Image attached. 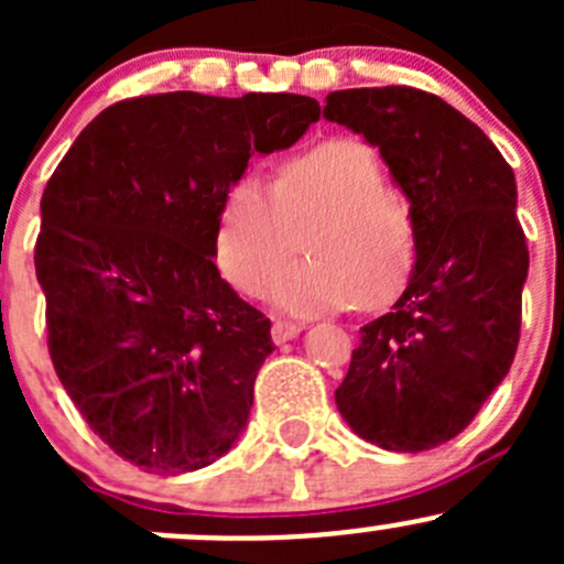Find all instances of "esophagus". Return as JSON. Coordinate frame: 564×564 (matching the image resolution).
Returning <instances> with one entry per match:
<instances>
[{"instance_id":"obj_1","label":"esophagus","mask_w":564,"mask_h":564,"mask_svg":"<svg viewBox=\"0 0 564 564\" xmlns=\"http://www.w3.org/2000/svg\"><path fill=\"white\" fill-rule=\"evenodd\" d=\"M303 333V324H294V322H275L272 324V340H275L278 346L286 344V340L297 338V335Z\"/></svg>"}]
</instances>
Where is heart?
Wrapping results in <instances>:
<instances>
[{
	"instance_id": "obj_1",
	"label": "heart",
	"mask_w": 564,
	"mask_h": 564,
	"mask_svg": "<svg viewBox=\"0 0 564 564\" xmlns=\"http://www.w3.org/2000/svg\"><path fill=\"white\" fill-rule=\"evenodd\" d=\"M310 226L305 262L276 271L291 249V229ZM215 259L246 294H261L286 316L382 308L414 270L417 226L409 204L384 187L371 147L329 139L286 158L275 185L259 174L231 182L215 229Z\"/></svg>"
}]
</instances>
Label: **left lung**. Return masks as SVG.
I'll use <instances>...</instances> for the list:
<instances>
[{
    "instance_id": "1",
    "label": "left lung",
    "mask_w": 564,
    "mask_h": 564,
    "mask_svg": "<svg viewBox=\"0 0 564 564\" xmlns=\"http://www.w3.org/2000/svg\"><path fill=\"white\" fill-rule=\"evenodd\" d=\"M324 119L377 147L417 226L406 289L360 327L335 403L382 451H431L471 423L513 366L529 272L513 169L423 89H340Z\"/></svg>"
}]
</instances>
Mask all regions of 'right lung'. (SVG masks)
<instances>
[{
  "mask_svg": "<svg viewBox=\"0 0 564 564\" xmlns=\"http://www.w3.org/2000/svg\"><path fill=\"white\" fill-rule=\"evenodd\" d=\"M305 95L122 100L78 133L40 202L35 248L62 388L117 456L155 475L235 447L275 346L215 267V229L250 155L289 150Z\"/></svg>",
  "mask_w": 564,
  "mask_h": 564,
  "instance_id": "1",
  "label": "right lung"
}]
</instances>
